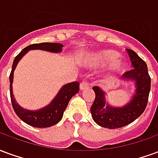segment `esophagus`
Instances as JSON below:
<instances>
[{
    "label": "esophagus",
    "instance_id": "34e87169",
    "mask_svg": "<svg viewBox=\"0 0 158 158\" xmlns=\"http://www.w3.org/2000/svg\"><path fill=\"white\" fill-rule=\"evenodd\" d=\"M80 89H87L88 87H89V83L85 81V80H83L82 82L80 83Z\"/></svg>",
    "mask_w": 158,
    "mask_h": 158
}]
</instances>
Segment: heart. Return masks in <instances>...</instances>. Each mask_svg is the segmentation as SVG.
Returning <instances> with one entry per match:
<instances>
[{
	"label": "heart",
	"instance_id": "1",
	"mask_svg": "<svg viewBox=\"0 0 158 158\" xmlns=\"http://www.w3.org/2000/svg\"><path fill=\"white\" fill-rule=\"evenodd\" d=\"M118 57V53L114 51L111 50H106V51H102V52L97 53L95 56L96 61L98 63H106V62H111L113 61H116ZM123 66V63L121 62H118L116 63L117 69H119Z\"/></svg>",
	"mask_w": 158,
	"mask_h": 158
}]
</instances>
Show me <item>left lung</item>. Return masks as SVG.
Returning a JSON list of instances; mask_svg holds the SVG:
<instances>
[{
	"mask_svg": "<svg viewBox=\"0 0 158 158\" xmlns=\"http://www.w3.org/2000/svg\"><path fill=\"white\" fill-rule=\"evenodd\" d=\"M129 54L133 69L123 74V79L135 80L136 91L130 102L123 107H112L106 105L105 93L98 86H94L95 101L90 107L94 121L98 125L107 129H118L128 125L139 118L146 109L148 102L151 77L147 65L133 50H126Z\"/></svg>",
	"mask_w": 158,
	"mask_h": 158,
	"instance_id": "left-lung-1",
	"label": "left lung"
}]
</instances>
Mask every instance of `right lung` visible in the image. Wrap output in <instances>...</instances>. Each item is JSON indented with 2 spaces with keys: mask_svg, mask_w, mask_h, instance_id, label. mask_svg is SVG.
I'll use <instances>...</instances> for the list:
<instances>
[{
  "mask_svg": "<svg viewBox=\"0 0 158 158\" xmlns=\"http://www.w3.org/2000/svg\"><path fill=\"white\" fill-rule=\"evenodd\" d=\"M62 46L63 45L60 43H48V42L29 45L24 49H23L22 52L16 56L12 63V71L9 76L10 96H11L12 107L19 118L33 127L47 128V127H51V126L56 124L62 119L63 113L70 99L79 90V83L76 81V82L69 83L68 85H65L60 89L58 94L48 106L38 111L33 112V111L23 109L16 102L13 94H12L13 72L15 70L16 66L19 60L22 58L23 55H25L29 50H43V51L51 52H60L62 51Z\"/></svg>",
  "mask_w": 158,
  "mask_h": 158,
  "instance_id": "obj_1",
  "label": "right lung"
}]
</instances>
